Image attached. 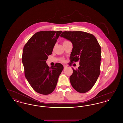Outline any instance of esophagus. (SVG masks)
<instances>
[{
    "mask_svg": "<svg viewBox=\"0 0 123 123\" xmlns=\"http://www.w3.org/2000/svg\"><path fill=\"white\" fill-rule=\"evenodd\" d=\"M66 67H67V66H66L65 65H64V69H66Z\"/></svg>",
    "mask_w": 123,
    "mask_h": 123,
    "instance_id": "34e87169",
    "label": "esophagus"
}]
</instances>
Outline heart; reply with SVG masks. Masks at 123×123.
<instances>
[{
    "label": "heart",
    "instance_id": "heart-1",
    "mask_svg": "<svg viewBox=\"0 0 123 123\" xmlns=\"http://www.w3.org/2000/svg\"><path fill=\"white\" fill-rule=\"evenodd\" d=\"M67 41H65L64 42H64H67ZM60 60H61V61H64V59H60Z\"/></svg>",
    "mask_w": 123,
    "mask_h": 123
}]
</instances>
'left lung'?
I'll return each instance as SVG.
<instances>
[{
  "label": "left lung",
  "mask_w": 123,
  "mask_h": 123,
  "mask_svg": "<svg viewBox=\"0 0 123 123\" xmlns=\"http://www.w3.org/2000/svg\"><path fill=\"white\" fill-rule=\"evenodd\" d=\"M73 45L70 63L79 61V67L70 77L76 91L85 93L94 86L100 74L101 48L94 36L82 31H64L60 35Z\"/></svg>",
  "instance_id": "left-lung-1"
}]
</instances>
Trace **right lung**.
Segmentation results:
<instances>
[{
	"instance_id": "right-lung-1",
	"label": "right lung",
	"mask_w": 123,
	"mask_h": 123,
	"mask_svg": "<svg viewBox=\"0 0 123 123\" xmlns=\"http://www.w3.org/2000/svg\"><path fill=\"white\" fill-rule=\"evenodd\" d=\"M62 32H38L24 47L22 60L25 77L32 88L39 94L47 95L53 92L64 69L59 63L51 67L46 63Z\"/></svg>"
}]
</instances>
